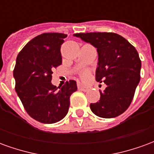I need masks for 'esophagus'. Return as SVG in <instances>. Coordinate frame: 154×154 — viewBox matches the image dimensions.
I'll return each instance as SVG.
<instances>
[{"instance_id": "obj_1", "label": "esophagus", "mask_w": 154, "mask_h": 154, "mask_svg": "<svg viewBox=\"0 0 154 154\" xmlns=\"http://www.w3.org/2000/svg\"><path fill=\"white\" fill-rule=\"evenodd\" d=\"M78 89L81 91H87L89 90V88L87 87H85L83 85H78Z\"/></svg>"}]
</instances>
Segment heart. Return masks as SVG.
<instances>
[{"mask_svg":"<svg viewBox=\"0 0 154 154\" xmlns=\"http://www.w3.org/2000/svg\"><path fill=\"white\" fill-rule=\"evenodd\" d=\"M82 77L83 79H87V78L89 77V73H88L87 72H84L83 73H82Z\"/></svg>","mask_w":154,"mask_h":154,"instance_id":"1","label":"heart"}]
</instances>
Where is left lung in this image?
<instances>
[{
  "label": "left lung",
  "mask_w": 154,
  "mask_h": 154,
  "mask_svg": "<svg viewBox=\"0 0 154 154\" xmlns=\"http://www.w3.org/2000/svg\"><path fill=\"white\" fill-rule=\"evenodd\" d=\"M74 36L97 48L96 80L106 85L100 100L90 105L96 116L114 118L124 113L132 101L140 80L141 61L135 48L115 33H80Z\"/></svg>",
  "instance_id": "8db88e82"
}]
</instances>
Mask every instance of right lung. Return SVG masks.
<instances>
[{"mask_svg":"<svg viewBox=\"0 0 154 154\" xmlns=\"http://www.w3.org/2000/svg\"><path fill=\"white\" fill-rule=\"evenodd\" d=\"M66 37L59 33L38 35L16 57L13 72L15 91L26 112L38 122L53 124L63 119L68 112L71 95L77 90L73 80L62 87L51 82L53 69L62 64L60 48Z\"/></svg>","mask_w":154,"mask_h":154,"instance_id":"obj_1","label":"right lung"}]
</instances>
